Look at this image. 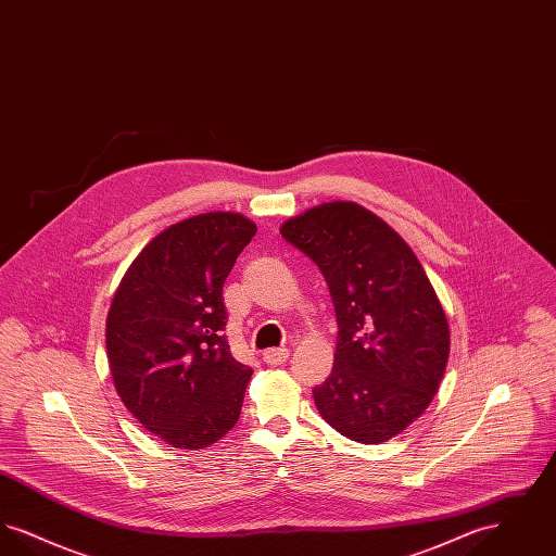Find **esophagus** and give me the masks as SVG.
I'll list each match as a JSON object with an SVG mask.
<instances>
[{"mask_svg":"<svg viewBox=\"0 0 556 556\" xmlns=\"http://www.w3.org/2000/svg\"><path fill=\"white\" fill-rule=\"evenodd\" d=\"M263 358L268 365H283L290 358V350L283 348V345L281 348H268V350H265Z\"/></svg>","mask_w":556,"mask_h":556,"instance_id":"esophagus-1","label":"esophagus"}]
</instances>
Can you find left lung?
Listing matches in <instances>:
<instances>
[{
    "label": "left lung",
    "mask_w": 556,
    "mask_h": 556,
    "mask_svg": "<svg viewBox=\"0 0 556 556\" xmlns=\"http://www.w3.org/2000/svg\"><path fill=\"white\" fill-rule=\"evenodd\" d=\"M281 236L318 266L336 306V365L313 390L320 417L354 442L394 438L429 406L448 363V320L424 266L354 202L311 208Z\"/></svg>",
    "instance_id": "obj_1"
}]
</instances>
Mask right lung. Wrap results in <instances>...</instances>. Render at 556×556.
I'll list each match as a JSON object with an SVG mask.
<instances>
[{
	"label": "right lung",
	"mask_w": 556,
	"mask_h": 556,
	"mask_svg": "<svg viewBox=\"0 0 556 556\" xmlns=\"http://www.w3.org/2000/svg\"><path fill=\"white\" fill-rule=\"evenodd\" d=\"M256 225L206 212L170 225L125 273L108 313V361L132 417L175 448H206L238 424L252 369L225 336L223 286Z\"/></svg>",
	"instance_id": "add662e5"
}]
</instances>
